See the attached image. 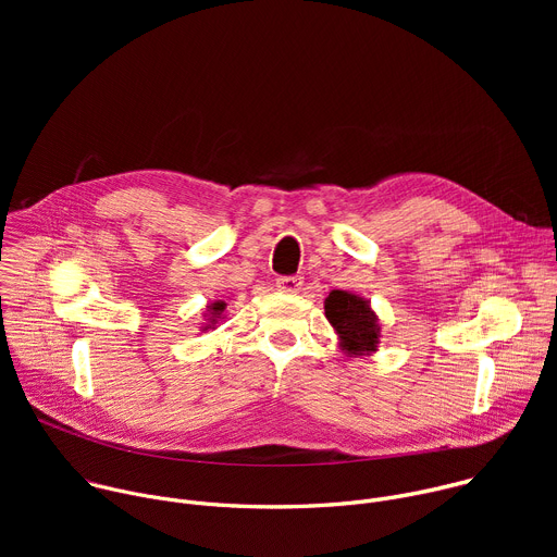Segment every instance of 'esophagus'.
<instances>
[{
	"label": "esophagus",
	"mask_w": 557,
	"mask_h": 557,
	"mask_svg": "<svg viewBox=\"0 0 557 557\" xmlns=\"http://www.w3.org/2000/svg\"><path fill=\"white\" fill-rule=\"evenodd\" d=\"M275 284L282 293H297L304 282H301V277H277Z\"/></svg>",
	"instance_id": "esophagus-1"
}]
</instances>
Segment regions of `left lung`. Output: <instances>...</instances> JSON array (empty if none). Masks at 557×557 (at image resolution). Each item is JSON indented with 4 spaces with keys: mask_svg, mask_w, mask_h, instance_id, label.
Wrapping results in <instances>:
<instances>
[{
    "mask_svg": "<svg viewBox=\"0 0 557 557\" xmlns=\"http://www.w3.org/2000/svg\"><path fill=\"white\" fill-rule=\"evenodd\" d=\"M326 320L339 337V348L348 357L372 355L379 348L381 326L370 301L350 290H331L324 301Z\"/></svg>",
    "mask_w": 557,
    "mask_h": 557,
    "instance_id": "1",
    "label": "left lung"
}]
</instances>
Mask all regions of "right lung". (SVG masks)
<instances>
[{"label":"right lung","mask_w":557,"mask_h":557,"mask_svg":"<svg viewBox=\"0 0 557 557\" xmlns=\"http://www.w3.org/2000/svg\"><path fill=\"white\" fill-rule=\"evenodd\" d=\"M224 308H226V304H224L222 299H218V301H213V304H209V306H207V312H205V320H207V324L202 326V331L215 329V324L224 320V314H222V312H224Z\"/></svg>","instance_id":"obj_1"}]
</instances>
